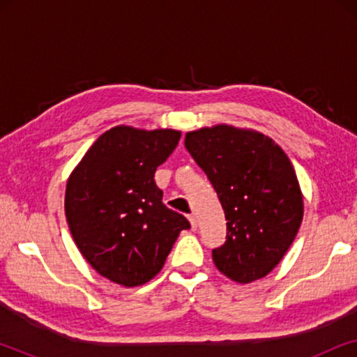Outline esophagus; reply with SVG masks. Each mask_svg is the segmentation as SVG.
Here are the masks:
<instances>
[{
    "mask_svg": "<svg viewBox=\"0 0 357 357\" xmlns=\"http://www.w3.org/2000/svg\"><path fill=\"white\" fill-rule=\"evenodd\" d=\"M188 219H190V224H192V229H193V231H197V227H198V221H197V216H193V214H190V216H188Z\"/></svg>",
    "mask_w": 357,
    "mask_h": 357,
    "instance_id": "34e87169",
    "label": "esophagus"
}]
</instances>
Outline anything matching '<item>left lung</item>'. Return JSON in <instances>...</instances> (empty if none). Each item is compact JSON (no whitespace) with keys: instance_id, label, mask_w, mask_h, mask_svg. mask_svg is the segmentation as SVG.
<instances>
[{"instance_id":"1","label":"left lung","mask_w":357,"mask_h":357,"mask_svg":"<svg viewBox=\"0 0 357 357\" xmlns=\"http://www.w3.org/2000/svg\"><path fill=\"white\" fill-rule=\"evenodd\" d=\"M185 148L208 175L227 219L226 243L213 250L214 265L241 284L265 278L304 218L289 158L270 136L224 123L188 131Z\"/></svg>"}]
</instances>
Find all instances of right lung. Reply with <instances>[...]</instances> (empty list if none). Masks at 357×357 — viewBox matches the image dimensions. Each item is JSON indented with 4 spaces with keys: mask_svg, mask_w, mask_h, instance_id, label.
I'll use <instances>...</instances> for the list:
<instances>
[{
    "mask_svg": "<svg viewBox=\"0 0 357 357\" xmlns=\"http://www.w3.org/2000/svg\"><path fill=\"white\" fill-rule=\"evenodd\" d=\"M180 131L119 125L102 133L66 182L65 214L87 263L115 284L143 286L162 270L190 222L162 203L155 169Z\"/></svg>",
    "mask_w": 357,
    "mask_h": 357,
    "instance_id": "obj_1",
    "label": "right lung"
}]
</instances>
